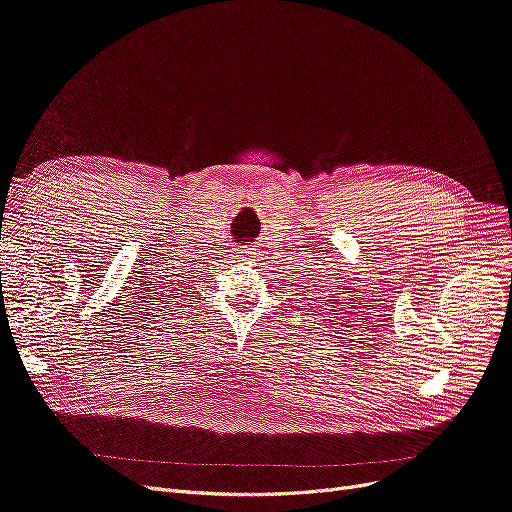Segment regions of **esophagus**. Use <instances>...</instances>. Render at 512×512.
<instances>
[{
    "instance_id": "obj_1",
    "label": "esophagus",
    "mask_w": 512,
    "mask_h": 512,
    "mask_svg": "<svg viewBox=\"0 0 512 512\" xmlns=\"http://www.w3.org/2000/svg\"><path fill=\"white\" fill-rule=\"evenodd\" d=\"M238 261H249V259H255L259 257V247L257 244H251V247H240L236 249V255H234Z\"/></svg>"
}]
</instances>
